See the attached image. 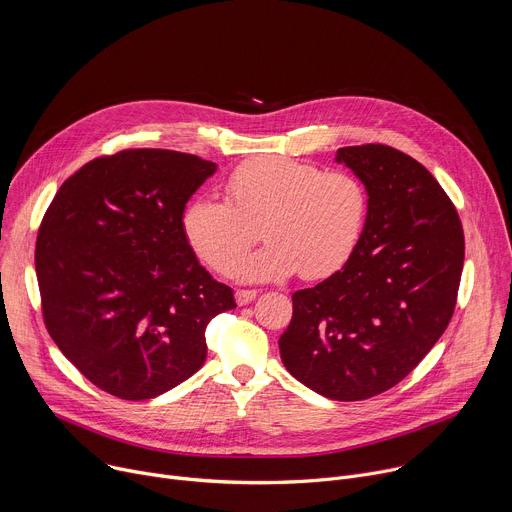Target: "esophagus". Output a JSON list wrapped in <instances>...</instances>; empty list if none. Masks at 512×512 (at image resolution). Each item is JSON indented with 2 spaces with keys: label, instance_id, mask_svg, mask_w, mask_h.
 I'll list each match as a JSON object with an SVG mask.
<instances>
[{
  "label": "esophagus",
  "instance_id": "esophagus-1",
  "mask_svg": "<svg viewBox=\"0 0 512 512\" xmlns=\"http://www.w3.org/2000/svg\"><path fill=\"white\" fill-rule=\"evenodd\" d=\"M257 298V291L255 289H237L235 291V300L239 306H247Z\"/></svg>",
  "mask_w": 512,
  "mask_h": 512
}]
</instances>
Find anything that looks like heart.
<instances>
[{"label":"heart","instance_id":"heart-1","mask_svg":"<svg viewBox=\"0 0 512 512\" xmlns=\"http://www.w3.org/2000/svg\"><path fill=\"white\" fill-rule=\"evenodd\" d=\"M367 214L369 192L354 174L265 156L227 178L225 200L190 198L180 223L190 249L218 273L231 271L239 281L285 279L298 271L324 279L354 255ZM259 226L268 245L244 258Z\"/></svg>","mask_w":512,"mask_h":512}]
</instances>
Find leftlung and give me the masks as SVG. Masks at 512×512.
I'll return each instance as SVG.
<instances>
[{"instance_id": "obj_1", "label": "left lung", "mask_w": 512, "mask_h": 512, "mask_svg": "<svg viewBox=\"0 0 512 512\" xmlns=\"http://www.w3.org/2000/svg\"><path fill=\"white\" fill-rule=\"evenodd\" d=\"M334 160L367 186V225L340 271L291 296L279 352L312 391L360 401L405 379L448 328L464 231L444 188L411 156L367 143Z\"/></svg>"}]
</instances>
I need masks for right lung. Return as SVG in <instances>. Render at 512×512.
Instances as JSON below:
<instances>
[{
  "label": "right lung",
  "mask_w": 512,
  "mask_h": 512,
  "mask_svg": "<svg viewBox=\"0 0 512 512\" xmlns=\"http://www.w3.org/2000/svg\"><path fill=\"white\" fill-rule=\"evenodd\" d=\"M216 164L172 150L97 158L56 192L36 241L46 328L99 389L154 399L206 360V326L237 308L198 263L182 210Z\"/></svg>",
  "instance_id": "right-lung-1"
}]
</instances>
